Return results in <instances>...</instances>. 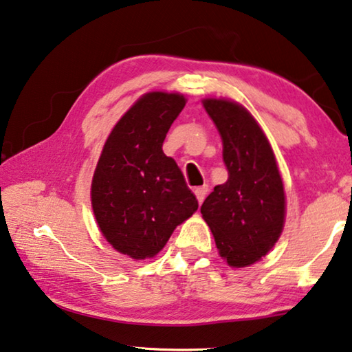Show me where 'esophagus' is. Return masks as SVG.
Masks as SVG:
<instances>
[{"mask_svg": "<svg viewBox=\"0 0 352 352\" xmlns=\"http://www.w3.org/2000/svg\"><path fill=\"white\" fill-rule=\"evenodd\" d=\"M208 192H209L208 186H203V187H197V188H195V197H197L199 204H201V203L204 201V198H206Z\"/></svg>", "mask_w": 352, "mask_h": 352, "instance_id": "esophagus-1", "label": "esophagus"}]
</instances>
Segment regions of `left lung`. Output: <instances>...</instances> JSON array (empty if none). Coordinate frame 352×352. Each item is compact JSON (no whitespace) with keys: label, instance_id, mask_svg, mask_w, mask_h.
<instances>
[{"label":"left lung","instance_id":"8db88e82","mask_svg":"<svg viewBox=\"0 0 352 352\" xmlns=\"http://www.w3.org/2000/svg\"><path fill=\"white\" fill-rule=\"evenodd\" d=\"M223 142L228 181L204 199L203 219L220 256L245 267L266 256L282 234L285 190L266 135L250 113L232 100L204 99Z\"/></svg>","mask_w":352,"mask_h":352}]
</instances>
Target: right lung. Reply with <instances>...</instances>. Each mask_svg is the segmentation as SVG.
Wrapping results in <instances>:
<instances>
[{
    "instance_id": "add662e5",
    "label": "right lung",
    "mask_w": 352,
    "mask_h": 352,
    "mask_svg": "<svg viewBox=\"0 0 352 352\" xmlns=\"http://www.w3.org/2000/svg\"><path fill=\"white\" fill-rule=\"evenodd\" d=\"M184 105L177 93L140 97L113 127L97 162L91 184L97 225L113 248L133 259L157 255L198 209L179 166L162 151Z\"/></svg>"
}]
</instances>
